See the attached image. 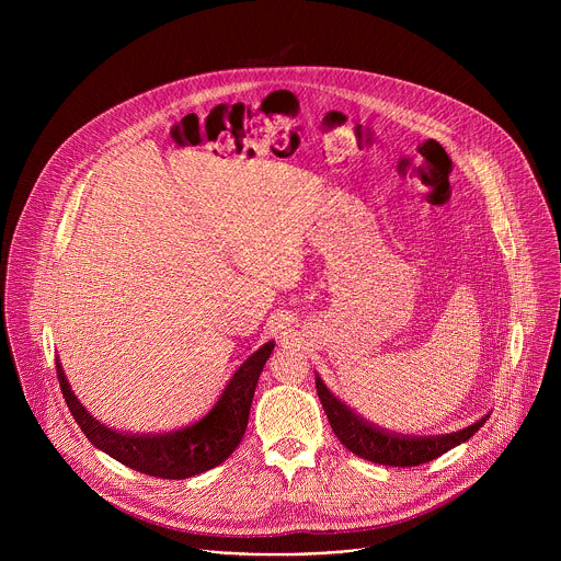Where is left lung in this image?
Instances as JSON below:
<instances>
[{
	"label": "left lung",
	"mask_w": 561,
	"mask_h": 561,
	"mask_svg": "<svg viewBox=\"0 0 561 561\" xmlns=\"http://www.w3.org/2000/svg\"><path fill=\"white\" fill-rule=\"evenodd\" d=\"M314 383H317L319 402H322L324 413H327L337 439L357 457H364L368 461L383 463V466L426 463V461L444 455L446 450L459 446L461 442H468L489 420V415H486L482 420H477L474 424H470L457 433H448V435H428V437L399 435V433L383 431V428L366 422L364 417H359L353 409H348L344 402H340V399L327 388L322 377H314Z\"/></svg>",
	"instance_id": "obj_1"
}]
</instances>
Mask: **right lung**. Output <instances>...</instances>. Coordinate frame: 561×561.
Listing matches in <instances>:
<instances>
[{
	"mask_svg": "<svg viewBox=\"0 0 561 561\" xmlns=\"http://www.w3.org/2000/svg\"><path fill=\"white\" fill-rule=\"evenodd\" d=\"M273 348L275 342H266L237 368L204 420L186 428L159 435L119 433L98 422L79 404V399L70 390L59 359L55 364L66 407L93 446L133 470L162 479H186L219 466L242 442L249 426L255 386Z\"/></svg>",
	"mask_w": 561,
	"mask_h": 561,
	"instance_id": "right-lung-1",
	"label": "right lung"
}]
</instances>
